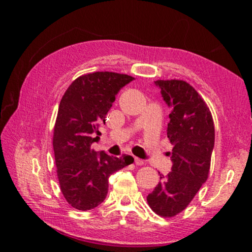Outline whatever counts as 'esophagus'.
Instances as JSON below:
<instances>
[{"instance_id": "obj_1", "label": "esophagus", "mask_w": 252, "mask_h": 252, "mask_svg": "<svg viewBox=\"0 0 252 252\" xmlns=\"http://www.w3.org/2000/svg\"><path fill=\"white\" fill-rule=\"evenodd\" d=\"M134 163L136 165H143L144 164V161L141 160V159H139V158H134Z\"/></svg>"}]
</instances>
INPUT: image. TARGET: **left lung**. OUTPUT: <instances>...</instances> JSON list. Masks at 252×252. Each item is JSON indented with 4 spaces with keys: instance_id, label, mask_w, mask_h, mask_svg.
<instances>
[{
    "instance_id": "1",
    "label": "left lung",
    "mask_w": 252,
    "mask_h": 252,
    "mask_svg": "<svg viewBox=\"0 0 252 252\" xmlns=\"http://www.w3.org/2000/svg\"><path fill=\"white\" fill-rule=\"evenodd\" d=\"M161 94L171 108L167 134L172 143V171L160 174L148 204L158 216L172 218L192 201L207 181L215 146V125L210 109L193 87L183 80H157ZM160 173V172H159Z\"/></svg>"
}]
</instances>
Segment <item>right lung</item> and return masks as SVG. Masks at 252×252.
<instances>
[{"label": "right lung", "instance_id": "add662e5", "mask_svg": "<svg viewBox=\"0 0 252 252\" xmlns=\"http://www.w3.org/2000/svg\"><path fill=\"white\" fill-rule=\"evenodd\" d=\"M134 78L116 72L79 76L63 94L53 131V150L60 189L67 203L87 211L104 201L109 178L133 162L131 156L113 158L93 150L99 127L121 88Z\"/></svg>", "mask_w": 252, "mask_h": 252}]
</instances>
